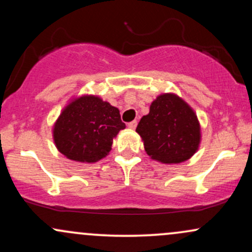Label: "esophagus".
Listing matches in <instances>:
<instances>
[{
	"label": "esophagus",
	"mask_w": 252,
	"mask_h": 252,
	"mask_svg": "<svg viewBox=\"0 0 252 252\" xmlns=\"http://www.w3.org/2000/svg\"><path fill=\"white\" fill-rule=\"evenodd\" d=\"M128 126L130 129H135L136 126H137V121H131V122H129Z\"/></svg>",
	"instance_id": "34e87169"
}]
</instances>
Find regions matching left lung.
<instances>
[{"instance_id": "8db88e82", "label": "left lung", "mask_w": 252, "mask_h": 252, "mask_svg": "<svg viewBox=\"0 0 252 252\" xmlns=\"http://www.w3.org/2000/svg\"><path fill=\"white\" fill-rule=\"evenodd\" d=\"M136 131L142 137L147 154L162 163L189 160L200 142V126L194 111L172 94L156 98Z\"/></svg>"}]
</instances>
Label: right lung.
<instances>
[{
  "label": "right lung",
  "mask_w": 252,
  "mask_h": 252,
  "mask_svg": "<svg viewBox=\"0 0 252 252\" xmlns=\"http://www.w3.org/2000/svg\"><path fill=\"white\" fill-rule=\"evenodd\" d=\"M126 128L120 110L94 96L68 104L54 124L58 150L70 160L97 162L111 150L112 138Z\"/></svg>",
  "instance_id": "right-lung-1"
}]
</instances>
